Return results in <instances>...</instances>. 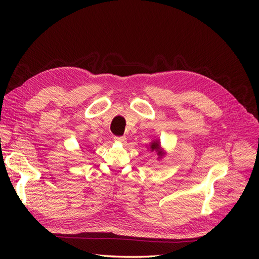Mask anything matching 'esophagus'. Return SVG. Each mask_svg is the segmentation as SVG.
Returning <instances> with one entry per match:
<instances>
[{"label":"esophagus","mask_w":259,"mask_h":259,"mask_svg":"<svg viewBox=\"0 0 259 259\" xmlns=\"http://www.w3.org/2000/svg\"><path fill=\"white\" fill-rule=\"evenodd\" d=\"M114 140H115V142H117V143L125 144V143H126V137H124V136H121V137H115V138H114Z\"/></svg>","instance_id":"34e87169"}]
</instances>
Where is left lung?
I'll return each instance as SVG.
<instances>
[{
    "instance_id": "8db88e82",
    "label": "left lung",
    "mask_w": 259,
    "mask_h": 259,
    "mask_svg": "<svg viewBox=\"0 0 259 259\" xmlns=\"http://www.w3.org/2000/svg\"><path fill=\"white\" fill-rule=\"evenodd\" d=\"M149 150H150L151 152H155L156 155H158V160H161L164 155H165V151H164V149L161 147V143L160 140L158 139H154L152 140V142L149 144V147H148Z\"/></svg>"
}]
</instances>
